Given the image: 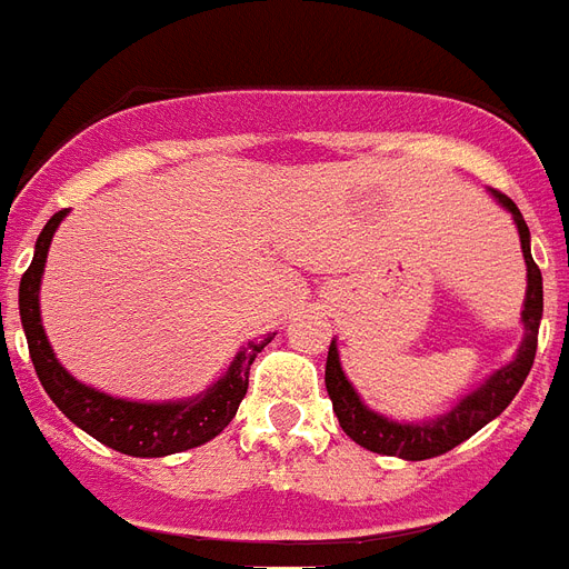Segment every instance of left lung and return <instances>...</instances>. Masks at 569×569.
I'll return each mask as SVG.
<instances>
[{
  "label": "left lung",
  "mask_w": 569,
  "mask_h": 569,
  "mask_svg": "<svg viewBox=\"0 0 569 569\" xmlns=\"http://www.w3.org/2000/svg\"><path fill=\"white\" fill-rule=\"evenodd\" d=\"M501 206L513 214L516 227H519V238H522V256L528 266V292H526V310H522V322H526V340L519 346L513 363H507L496 376H489V381L475 393H468L466 400L459 402L457 409L448 411L445 418L429 420V423H397L370 411L361 402V397L355 393V388L346 379V372L337 358V346L331 342L328 349V363H325V388L333 402V411L340 418L342 432L352 441H358L361 448L372 450V453H385V457L400 459H432L448 453L466 439H471L477 429H483L492 418H498L501 411L510 406L522 381L528 379V372L535 367L537 355V331H540V316H543V277L537 268L535 256H531V232L528 223L519 214V208L510 197H505L501 190H492Z\"/></svg>",
  "instance_id": "8db88e82"
}]
</instances>
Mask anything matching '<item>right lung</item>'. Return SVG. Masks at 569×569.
I'll use <instances>...</instances> for the list:
<instances>
[{"label": "right lung", "instance_id": "add662e5", "mask_svg": "<svg viewBox=\"0 0 569 569\" xmlns=\"http://www.w3.org/2000/svg\"><path fill=\"white\" fill-rule=\"evenodd\" d=\"M62 217L64 211H56L47 220V227L34 244L32 266L26 268L23 280H20V322H23L34 372H38L43 390L50 393V400L59 406L64 418H71L92 439L119 450V453H128V457H167V453L199 448L220 436L244 400L250 363L271 342V337L247 342V349L232 358L229 370L206 393H199L197 400L128 402L107 397L101 390L86 388L56 361L41 328V310H38L43 262H47V250H50V241H53V232L62 223Z\"/></svg>", "mask_w": 569, "mask_h": 569}]
</instances>
